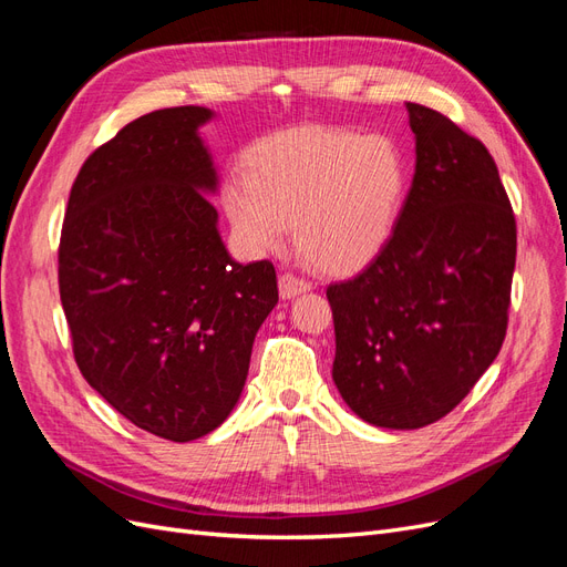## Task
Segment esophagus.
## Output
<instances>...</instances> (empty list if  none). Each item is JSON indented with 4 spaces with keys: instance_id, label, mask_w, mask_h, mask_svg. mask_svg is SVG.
<instances>
[{
    "instance_id": "1",
    "label": "esophagus",
    "mask_w": 567,
    "mask_h": 567,
    "mask_svg": "<svg viewBox=\"0 0 567 567\" xmlns=\"http://www.w3.org/2000/svg\"><path fill=\"white\" fill-rule=\"evenodd\" d=\"M310 288H312L310 284H307V281L300 279V277H296V274H290V271H286V274H281V277H279V293H281L284 300L302 296V293H307V290H310Z\"/></svg>"
}]
</instances>
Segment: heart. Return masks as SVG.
<instances>
[{
	"label": "heart",
	"mask_w": 567,
	"mask_h": 567,
	"mask_svg": "<svg viewBox=\"0 0 567 567\" xmlns=\"http://www.w3.org/2000/svg\"><path fill=\"white\" fill-rule=\"evenodd\" d=\"M406 188L409 165L390 136L312 125L257 142L244 184L229 182L221 203L250 252L281 248L293 225L296 246L317 267L350 274L388 244Z\"/></svg>",
	"instance_id": "b5f03b06"
}]
</instances>
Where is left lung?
Wrapping results in <instances>:
<instances>
[{"label":"left lung","mask_w":567,"mask_h":567,"mask_svg":"<svg viewBox=\"0 0 567 567\" xmlns=\"http://www.w3.org/2000/svg\"><path fill=\"white\" fill-rule=\"evenodd\" d=\"M416 167L383 250L331 284L333 381L354 414L416 431L447 416L502 350L516 217L489 151L406 104Z\"/></svg>","instance_id":"1"}]
</instances>
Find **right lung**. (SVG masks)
Returning a JSON list of instances; mask_svg holds the SVG:
<instances>
[{
    "mask_svg": "<svg viewBox=\"0 0 567 567\" xmlns=\"http://www.w3.org/2000/svg\"><path fill=\"white\" fill-rule=\"evenodd\" d=\"M177 106L132 120L84 161L68 198L59 288L87 383L142 431L192 442L241 398L252 340L279 302L267 260L229 255L208 196L219 175Z\"/></svg>",
    "mask_w": 567,
    "mask_h": 567,
    "instance_id": "obj_1",
    "label": "right lung"
}]
</instances>
